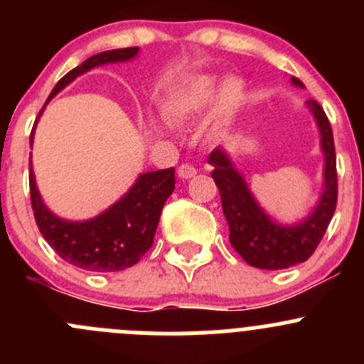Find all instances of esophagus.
Instances as JSON below:
<instances>
[{"label":"esophagus","mask_w":364,"mask_h":364,"mask_svg":"<svg viewBox=\"0 0 364 364\" xmlns=\"http://www.w3.org/2000/svg\"><path fill=\"white\" fill-rule=\"evenodd\" d=\"M178 174L181 179H190L197 174V168L190 164H183L178 167Z\"/></svg>","instance_id":"1"}]
</instances>
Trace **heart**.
Here are the masks:
<instances>
[{"label": "heart", "instance_id": "b5f03b06", "mask_svg": "<svg viewBox=\"0 0 364 364\" xmlns=\"http://www.w3.org/2000/svg\"><path fill=\"white\" fill-rule=\"evenodd\" d=\"M237 95L240 91L236 84L220 87L211 77H196L188 80L181 90L176 91L168 104V111L179 119H193L213 111L216 105L225 104L227 107H230L236 102Z\"/></svg>", "mask_w": 364, "mask_h": 364}]
</instances>
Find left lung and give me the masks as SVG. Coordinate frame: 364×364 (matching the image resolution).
Instances as JSON below:
<instances>
[{
    "label": "left lung",
    "mask_w": 364,
    "mask_h": 364,
    "mask_svg": "<svg viewBox=\"0 0 364 364\" xmlns=\"http://www.w3.org/2000/svg\"><path fill=\"white\" fill-rule=\"evenodd\" d=\"M292 82L296 86H303L297 77H292ZM306 105L314 112L321 130L322 151L326 156V186L317 208L299 225L284 227L271 222L222 149L211 151L208 159L213 165L211 176L222 197L223 215L229 223L230 245L243 257L245 262L259 269H285L310 259L335 215L338 200V174L331 123L318 102L308 100Z\"/></svg>",
    "instance_id": "obj_1"
}]
</instances>
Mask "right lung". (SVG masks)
<instances>
[{"label": "right lung", "instance_id": "obj_1", "mask_svg": "<svg viewBox=\"0 0 364 364\" xmlns=\"http://www.w3.org/2000/svg\"><path fill=\"white\" fill-rule=\"evenodd\" d=\"M137 50L139 47H127L87 58L82 65L70 70L54 86L49 100L80 73L105 63L132 60ZM42 111L38 112V117ZM29 142H33V132ZM174 167L146 172L139 176L127 196L121 197L97 218L87 222H68L58 218L46 208L36 190L33 168L29 167L31 208L43 240L68 264L97 273H112L132 267L153 247L161 208L174 192Z\"/></svg>", "mask_w": 364, "mask_h": 364}]
</instances>
